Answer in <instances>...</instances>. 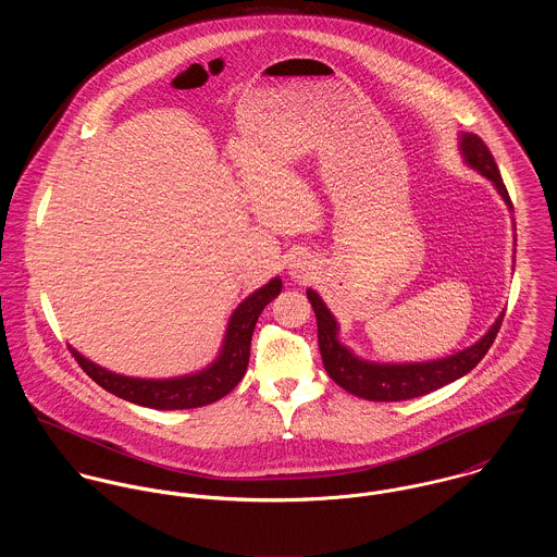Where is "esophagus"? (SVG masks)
<instances>
[{
  "label": "esophagus",
  "instance_id": "obj_1",
  "mask_svg": "<svg viewBox=\"0 0 557 557\" xmlns=\"http://www.w3.org/2000/svg\"><path fill=\"white\" fill-rule=\"evenodd\" d=\"M289 274H292L294 278H298V281H305V278L309 276V270H307V265H305L302 261H294V263L289 265Z\"/></svg>",
  "mask_w": 557,
  "mask_h": 557
}]
</instances>
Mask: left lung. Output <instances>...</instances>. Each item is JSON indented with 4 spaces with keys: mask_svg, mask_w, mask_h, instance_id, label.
I'll return each instance as SVG.
<instances>
[{
    "mask_svg": "<svg viewBox=\"0 0 557 557\" xmlns=\"http://www.w3.org/2000/svg\"><path fill=\"white\" fill-rule=\"evenodd\" d=\"M461 152L468 160V164L474 166L484 177H488L497 188V193L508 203V208H512V201L508 197L499 169L486 144L478 135L466 133L461 137ZM307 296L318 318L319 351L330 380L336 382L347 393L367 400H407V398L422 397L463 377L484 358L504 321V313H502L476 345L455 356L433 360V362H418V364H377V362H364L356 358L347 347H343L336 338L338 325L332 318V313L325 309V305L321 302V298L313 289H309Z\"/></svg>",
    "mask_w": 557,
    "mask_h": 557,
    "instance_id": "left-lung-1",
    "label": "left lung"
}]
</instances>
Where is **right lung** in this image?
<instances>
[{"instance_id":"obj_1","label":"right lung","mask_w":557,"mask_h":557,"mask_svg":"<svg viewBox=\"0 0 557 557\" xmlns=\"http://www.w3.org/2000/svg\"><path fill=\"white\" fill-rule=\"evenodd\" d=\"M281 278H272L268 285L250 294L232 315L221 356L212 367L197 375L177 380H135L104 371L102 367L85 360L79 351L71 349L81 369L107 393L115 397L152 407V409H193L210 405L230 395L246 373L250 358V338L261 311L281 294Z\"/></svg>"}]
</instances>
